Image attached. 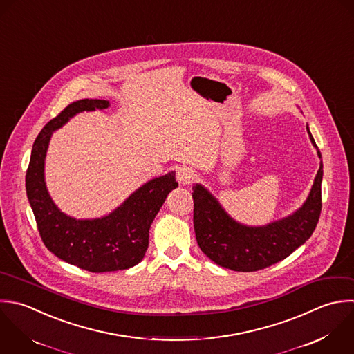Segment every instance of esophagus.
Instances as JSON below:
<instances>
[{
  "label": "esophagus",
  "mask_w": 354,
  "mask_h": 354,
  "mask_svg": "<svg viewBox=\"0 0 354 354\" xmlns=\"http://www.w3.org/2000/svg\"><path fill=\"white\" fill-rule=\"evenodd\" d=\"M194 171L187 167V165H183V167H179L178 168V172H176V179L180 185H190L193 180H194Z\"/></svg>",
  "instance_id": "1"
}]
</instances>
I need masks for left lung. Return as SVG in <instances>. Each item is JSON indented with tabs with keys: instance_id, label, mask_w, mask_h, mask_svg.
I'll return each mask as SVG.
<instances>
[{
	"instance_id": "8db88e82",
	"label": "left lung",
	"mask_w": 354,
	"mask_h": 354,
	"mask_svg": "<svg viewBox=\"0 0 354 354\" xmlns=\"http://www.w3.org/2000/svg\"><path fill=\"white\" fill-rule=\"evenodd\" d=\"M312 145L322 153L306 127ZM323 161L305 203L291 215L263 226H248L233 219L218 198L201 183L193 186V223L197 244L216 265L234 272L269 268L304 245L313 234L322 212Z\"/></svg>"
}]
</instances>
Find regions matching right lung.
I'll list each match as a JSON object with an SVG mask.
<instances>
[{"label": "right lung", "mask_w": 354, "mask_h": 354, "mask_svg": "<svg viewBox=\"0 0 354 354\" xmlns=\"http://www.w3.org/2000/svg\"><path fill=\"white\" fill-rule=\"evenodd\" d=\"M109 100L82 99L68 104L37 136L26 174V193L45 247L59 259L92 273L138 265L149 247L150 226L167 196L178 187L175 171L138 187L110 214L75 219L53 203L45 183V157L52 133L82 111L104 110Z\"/></svg>", "instance_id": "right-lung-1"}]
</instances>
